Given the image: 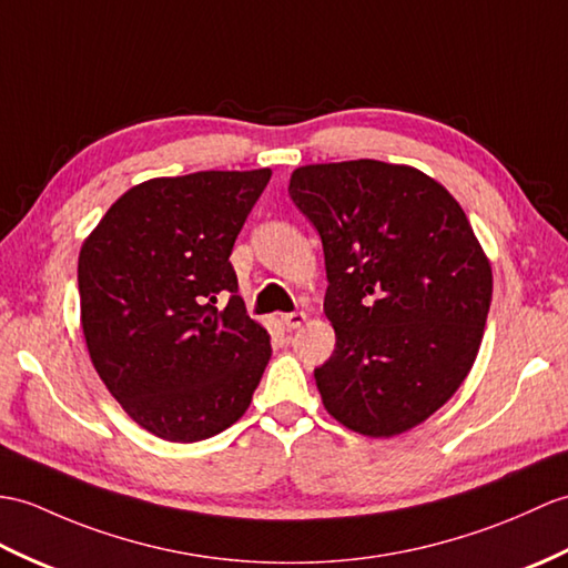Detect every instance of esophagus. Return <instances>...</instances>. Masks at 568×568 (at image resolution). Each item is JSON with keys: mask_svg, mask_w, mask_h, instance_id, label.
I'll return each instance as SVG.
<instances>
[{"mask_svg": "<svg viewBox=\"0 0 568 568\" xmlns=\"http://www.w3.org/2000/svg\"><path fill=\"white\" fill-rule=\"evenodd\" d=\"M307 322V314L305 312H290V314H283V324L293 332V328H300L302 324Z\"/></svg>", "mask_w": 568, "mask_h": 568, "instance_id": "obj_1", "label": "esophagus"}]
</instances>
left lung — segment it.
Returning <instances> with one entry per match:
<instances>
[{"instance_id": "left-lung-1", "label": "left lung", "mask_w": 568, "mask_h": 568, "mask_svg": "<svg viewBox=\"0 0 568 568\" xmlns=\"http://www.w3.org/2000/svg\"><path fill=\"white\" fill-rule=\"evenodd\" d=\"M290 197L322 236L336 348L314 371L324 408L367 438L430 418L469 375L491 263L443 183L406 164L297 166Z\"/></svg>"}]
</instances>
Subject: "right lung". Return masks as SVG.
Instances as JSON below:
<instances>
[{"label": "right lung", "instance_id": "add662e5", "mask_svg": "<svg viewBox=\"0 0 568 568\" xmlns=\"http://www.w3.org/2000/svg\"><path fill=\"white\" fill-rule=\"evenodd\" d=\"M268 179L271 169H252L142 181L82 244L79 310L91 365L156 438L195 443L236 424L271 361V336L234 295L230 263Z\"/></svg>", "mask_w": 568, "mask_h": 568}]
</instances>
